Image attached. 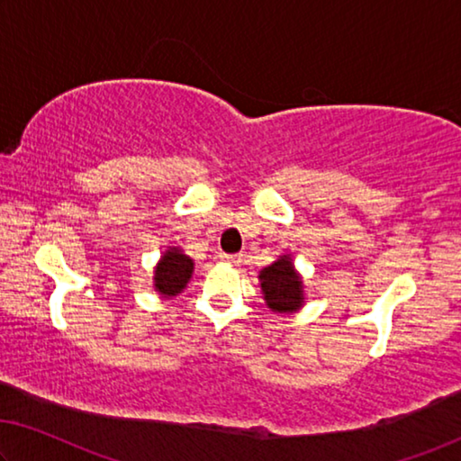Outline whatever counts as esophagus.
Returning <instances> with one entry per match:
<instances>
[{
	"label": "esophagus",
	"instance_id": "1",
	"mask_svg": "<svg viewBox=\"0 0 461 461\" xmlns=\"http://www.w3.org/2000/svg\"><path fill=\"white\" fill-rule=\"evenodd\" d=\"M219 258L223 260V263H228V265H240L242 263V257H240V254H219Z\"/></svg>",
	"mask_w": 461,
	"mask_h": 461
}]
</instances>
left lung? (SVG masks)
<instances>
[{
  "label": "left lung",
  "instance_id": "obj_1",
  "mask_svg": "<svg viewBox=\"0 0 461 461\" xmlns=\"http://www.w3.org/2000/svg\"><path fill=\"white\" fill-rule=\"evenodd\" d=\"M260 292L267 308L275 314H292L304 306V279L294 265L292 254H281L269 267L258 271Z\"/></svg>",
  "mask_w": 461,
  "mask_h": 461
}]
</instances>
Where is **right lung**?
<instances>
[{"label": "right lung", "mask_w": 461, "mask_h": 461, "mask_svg": "<svg viewBox=\"0 0 461 461\" xmlns=\"http://www.w3.org/2000/svg\"><path fill=\"white\" fill-rule=\"evenodd\" d=\"M194 273V260L180 246H167L153 269V287L161 298H176L186 290Z\"/></svg>", "instance_id": "1"}]
</instances>
